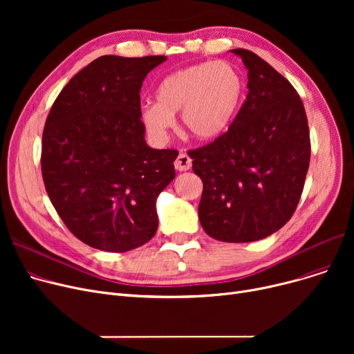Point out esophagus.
Returning a JSON list of instances; mask_svg holds the SVG:
<instances>
[{
    "label": "esophagus",
    "mask_w": 354,
    "mask_h": 354,
    "mask_svg": "<svg viewBox=\"0 0 354 354\" xmlns=\"http://www.w3.org/2000/svg\"><path fill=\"white\" fill-rule=\"evenodd\" d=\"M174 165H175L176 169L180 171V172L189 171L191 166H192V159H191L187 153H185V152H180V153L178 155V158L175 159Z\"/></svg>",
    "instance_id": "1"
}]
</instances>
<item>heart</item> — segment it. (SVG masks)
<instances>
[{"instance_id":"b5f03b06","label":"heart","mask_w":354,"mask_h":354,"mask_svg":"<svg viewBox=\"0 0 354 354\" xmlns=\"http://www.w3.org/2000/svg\"><path fill=\"white\" fill-rule=\"evenodd\" d=\"M245 95L241 71L225 62L192 64L166 76L156 103L146 104L142 119L155 138H163L180 111L183 129L198 140H214L234 122Z\"/></svg>"}]
</instances>
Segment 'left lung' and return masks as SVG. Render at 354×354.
I'll return each mask as SVG.
<instances>
[{"instance_id":"8db88e82","label":"left lung","mask_w":354,"mask_h":354,"mask_svg":"<svg viewBox=\"0 0 354 354\" xmlns=\"http://www.w3.org/2000/svg\"><path fill=\"white\" fill-rule=\"evenodd\" d=\"M231 51L248 68L247 99L225 133L188 155L203 183V231L224 243H251L295 212L310 165V130L292 84L255 53Z\"/></svg>"}]
</instances>
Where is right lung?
Listing matches in <instances>:
<instances>
[{"label": "right lung", "mask_w": 354, "mask_h": 354, "mask_svg": "<svg viewBox=\"0 0 354 354\" xmlns=\"http://www.w3.org/2000/svg\"><path fill=\"white\" fill-rule=\"evenodd\" d=\"M165 55H102L54 100L41 142L53 207L82 243L135 250L156 234V198L175 178V149L145 142L140 88Z\"/></svg>", "instance_id": "add662e5"}]
</instances>
